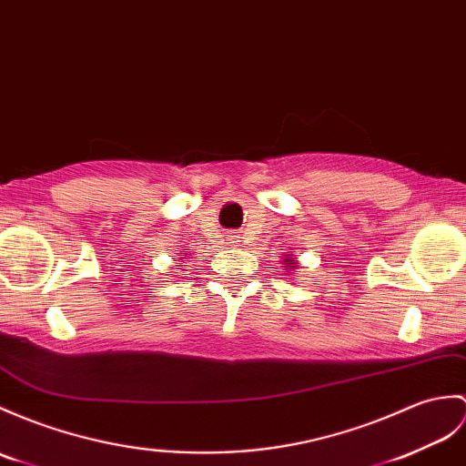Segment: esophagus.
Listing matches in <instances>:
<instances>
[{
  "instance_id": "obj_1",
  "label": "esophagus",
  "mask_w": 466,
  "mask_h": 466,
  "mask_svg": "<svg viewBox=\"0 0 466 466\" xmlns=\"http://www.w3.org/2000/svg\"><path fill=\"white\" fill-rule=\"evenodd\" d=\"M238 242H240V240H238V238H236V236L228 238V244H230V246H240V244H238Z\"/></svg>"
}]
</instances>
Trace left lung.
<instances>
[{
    "label": "left lung",
    "instance_id": "obj_1",
    "mask_svg": "<svg viewBox=\"0 0 466 466\" xmlns=\"http://www.w3.org/2000/svg\"><path fill=\"white\" fill-rule=\"evenodd\" d=\"M284 262H286V266H284V268H288V269H294V268H298V266H296V264H298V259H296V258H291V254H286Z\"/></svg>",
    "mask_w": 466,
    "mask_h": 466
}]
</instances>
